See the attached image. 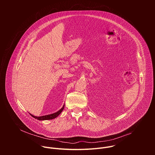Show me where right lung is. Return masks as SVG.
I'll use <instances>...</instances> for the list:
<instances>
[{
	"label": "right lung",
	"instance_id": "1",
	"mask_svg": "<svg viewBox=\"0 0 155 155\" xmlns=\"http://www.w3.org/2000/svg\"><path fill=\"white\" fill-rule=\"evenodd\" d=\"M64 108V105H63V107L58 111L57 112L54 113V114H52L50 115H45V116H41V117H35L32 115V114H30L32 117H34V118L38 120H52L54 119L55 118H56L58 116H59L60 115V114L62 112L63 109Z\"/></svg>",
	"mask_w": 155,
	"mask_h": 155
}]
</instances>
